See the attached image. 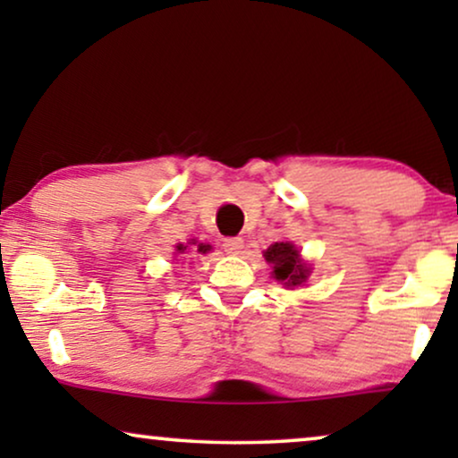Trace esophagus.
I'll return each mask as SVG.
<instances>
[{
  "label": "esophagus",
  "instance_id": "obj_1",
  "mask_svg": "<svg viewBox=\"0 0 458 458\" xmlns=\"http://www.w3.org/2000/svg\"><path fill=\"white\" fill-rule=\"evenodd\" d=\"M242 248H243L242 237H227V240H223V250L227 254H240Z\"/></svg>",
  "mask_w": 458,
  "mask_h": 458
}]
</instances>
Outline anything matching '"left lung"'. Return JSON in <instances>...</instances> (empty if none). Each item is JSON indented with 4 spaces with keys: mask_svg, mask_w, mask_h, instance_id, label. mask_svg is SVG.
Returning a JSON list of instances; mask_svg holds the SVG:
<instances>
[{
    "mask_svg": "<svg viewBox=\"0 0 458 458\" xmlns=\"http://www.w3.org/2000/svg\"><path fill=\"white\" fill-rule=\"evenodd\" d=\"M265 260L273 265V277L290 290L306 284L310 275V267L300 259L298 248L292 242H275L267 248Z\"/></svg>",
    "mask_w": 458,
    "mask_h": 458,
    "instance_id": "obj_1",
    "label": "left lung"
}]
</instances>
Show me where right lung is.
Listing matches in <instances>:
<instances>
[{
	"instance_id": "obj_1",
	"label": "right lung",
	"mask_w": 458,
	"mask_h": 458,
	"mask_svg": "<svg viewBox=\"0 0 458 458\" xmlns=\"http://www.w3.org/2000/svg\"><path fill=\"white\" fill-rule=\"evenodd\" d=\"M190 243H193V246L198 248L199 254H206V252H210V250H212L210 243H198L196 240L190 242ZM174 248H177V252H174V254H185V250H187V246H183V243H179V246H174Z\"/></svg>"
}]
</instances>
